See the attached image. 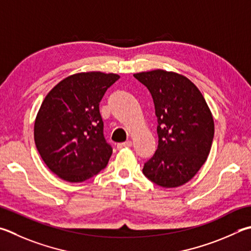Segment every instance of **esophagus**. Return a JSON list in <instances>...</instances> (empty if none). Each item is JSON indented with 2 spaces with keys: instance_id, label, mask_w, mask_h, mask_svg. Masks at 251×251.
<instances>
[{
  "instance_id": "1",
  "label": "esophagus",
  "mask_w": 251,
  "mask_h": 251,
  "mask_svg": "<svg viewBox=\"0 0 251 251\" xmlns=\"http://www.w3.org/2000/svg\"><path fill=\"white\" fill-rule=\"evenodd\" d=\"M131 146V141L130 140H127L125 143H121L117 145V148L118 149H122V148H126V147H130Z\"/></svg>"
}]
</instances>
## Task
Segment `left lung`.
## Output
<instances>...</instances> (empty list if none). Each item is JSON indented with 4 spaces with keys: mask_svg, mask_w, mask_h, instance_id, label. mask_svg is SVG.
<instances>
[{
    "mask_svg": "<svg viewBox=\"0 0 251 251\" xmlns=\"http://www.w3.org/2000/svg\"><path fill=\"white\" fill-rule=\"evenodd\" d=\"M134 76L151 94L157 116L158 148L143 172L162 188L189 182L211 151L214 120L192 81L176 72L157 69Z\"/></svg>",
    "mask_w": 251,
    "mask_h": 251,
    "instance_id": "obj_1",
    "label": "left lung"
}]
</instances>
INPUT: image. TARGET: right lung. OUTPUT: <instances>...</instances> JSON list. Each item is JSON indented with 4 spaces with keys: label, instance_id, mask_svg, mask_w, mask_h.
Returning a JSON list of instances; mask_svg holds the SVG:
<instances>
[{
    "label": "right lung",
    "instance_id": "add662e5",
    "mask_svg": "<svg viewBox=\"0 0 251 251\" xmlns=\"http://www.w3.org/2000/svg\"><path fill=\"white\" fill-rule=\"evenodd\" d=\"M120 79L115 74L80 72L49 91L34 125V139L46 166L60 179L83 182L103 170L113 149L103 135L100 102Z\"/></svg>",
    "mask_w": 251,
    "mask_h": 251
}]
</instances>
